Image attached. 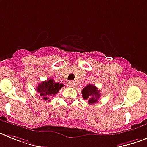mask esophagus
<instances>
[{"label":"esophagus","mask_w":147,"mask_h":147,"mask_svg":"<svg viewBox=\"0 0 147 147\" xmlns=\"http://www.w3.org/2000/svg\"><path fill=\"white\" fill-rule=\"evenodd\" d=\"M67 86L73 87L74 86V82L73 81H68L67 82Z\"/></svg>","instance_id":"obj_1"}]
</instances>
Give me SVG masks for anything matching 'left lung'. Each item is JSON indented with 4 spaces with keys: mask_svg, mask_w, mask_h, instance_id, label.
I'll return each mask as SVG.
<instances>
[{
    "mask_svg": "<svg viewBox=\"0 0 147 147\" xmlns=\"http://www.w3.org/2000/svg\"><path fill=\"white\" fill-rule=\"evenodd\" d=\"M82 94L84 99L88 100L89 105H93L98 102V98L101 96L98 88L91 84L87 85L83 88Z\"/></svg>",
    "mask_w": 147,
    "mask_h": 147,
    "instance_id": "left-lung-1",
    "label": "left lung"
}]
</instances>
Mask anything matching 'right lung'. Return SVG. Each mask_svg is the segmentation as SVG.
Returning <instances> with one entry per match:
<instances>
[{"label": "right lung", "mask_w": 147, "mask_h": 147, "mask_svg": "<svg viewBox=\"0 0 147 147\" xmlns=\"http://www.w3.org/2000/svg\"><path fill=\"white\" fill-rule=\"evenodd\" d=\"M63 86L64 85L57 83L51 79H49L37 85V91L40 93V96H42L44 101H50V97L55 96Z\"/></svg>", "instance_id": "right-lung-1"}]
</instances>
